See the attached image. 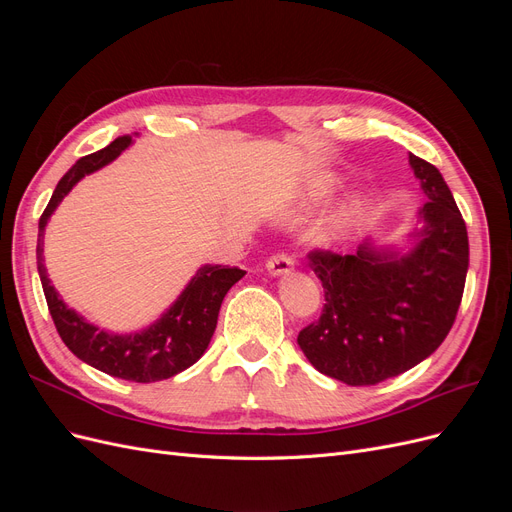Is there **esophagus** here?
I'll return each mask as SVG.
<instances>
[{"label": "esophagus", "mask_w": 512, "mask_h": 512, "mask_svg": "<svg viewBox=\"0 0 512 512\" xmlns=\"http://www.w3.org/2000/svg\"><path fill=\"white\" fill-rule=\"evenodd\" d=\"M292 267H294V260L288 254H273L267 260V271L271 275H286L292 271Z\"/></svg>", "instance_id": "1"}]
</instances>
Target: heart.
Masks as SVG:
<instances>
[{
    "mask_svg": "<svg viewBox=\"0 0 512 512\" xmlns=\"http://www.w3.org/2000/svg\"><path fill=\"white\" fill-rule=\"evenodd\" d=\"M331 192H333V181L322 177V179L314 181L312 188H309V200H312V203H320V200L331 196ZM365 211H367V205L363 198H352V200H348V203L339 205L329 215V220L324 222V226L320 228V239L322 241H337V239L346 237L348 232H352L356 226L361 224V220L365 218Z\"/></svg>",
    "mask_w": 512,
    "mask_h": 512,
    "instance_id": "heart-1",
    "label": "heart"
}]
</instances>
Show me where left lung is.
<instances>
[{
  "mask_svg": "<svg viewBox=\"0 0 512 512\" xmlns=\"http://www.w3.org/2000/svg\"><path fill=\"white\" fill-rule=\"evenodd\" d=\"M427 203L423 226L406 254L309 252L324 288V307L297 342L320 374L350 386H371L412 369L451 331L470 265L468 230L440 170L410 153Z\"/></svg>",
  "mask_w": 512,
  "mask_h": 512,
  "instance_id": "8db88e82",
  "label": "left lung"
}]
</instances>
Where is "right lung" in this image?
Masks as SVG:
<instances>
[{
	"mask_svg": "<svg viewBox=\"0 0 512 512\" xmlns=\"http://www.w3.org/2000/svg\"><path fill=\"white\" fill-rule=\"evenodd\" d=\"M130 145L132 136H119L108 147L81 158L59 179L38 224L36 258L46 305H49L59 337L64 339L70 352L113 378L158 382L177 376L179 371L188 369L205 354L215 324H218V314L226 292L241 280L245 271L222 265L200 267L190 284L179 294V299L151 327L130 335H117L89 324L64 303L55 286H51L42 258L44 226L64 196L85 175L96 173L102 166L111 164Z\"/></svg>",
	"mask_w": 512,
	"mask_h": 512,
	"instance_id": "add662e5",
	"label": "right lung"
}]
</instances>
